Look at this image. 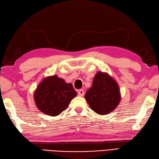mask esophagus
<instances>
[{"instance_id":"esophagus-1","label":"esophagus","mask_w":159,"mask_h":159,"mask_svg":"<svg viewBox=\"0 0 159 159\" xmlns=\"http://www.w3.org/2000/svg\"><path fill=\"white\" fill-rule=\"evenodd\" d=\"M78 93L80 96H83L84 95V91L82 89H79L78 90Z\"/></svg>"}]
</instances>
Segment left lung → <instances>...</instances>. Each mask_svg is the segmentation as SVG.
<instances>
[{
  "mask_svg": "<svg viewBox=\"0 0 159 159\" xmlns=\"http://www.w3.org/2000/svg\"><path fill=\"white\" fill-rule=\"evenodd\" d=\"M85 98L92 110L106 115L116 108L121 96L116 81L106 73L100 71L94 76L92 86L87 91Z\"/></svg>",
  "mask_w": 159,
  "mask_h": 159,
  "instance_id": "obj_1",
  "label": "left lung"
}]
</instances>
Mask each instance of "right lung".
Instances as JSON below:
<instances>
[{
	"label": "right lung",
	"instance_id": "right-lung-1",
	"mask_svg": "<svg viewBox=\"0 0 159 159\" xmlns=\"http://www.w3.org/2000/svg\"><path fill=\"white\" fill-rule=\"evenodd\" d=\"M77 92L71 83L67 84L57 75L45 78L39 84L34 99L37 108L51 116H58L65 110Z\"/></svg>",
	"mask_w": 159,
	"mask_h": 159
}]
</instances>
